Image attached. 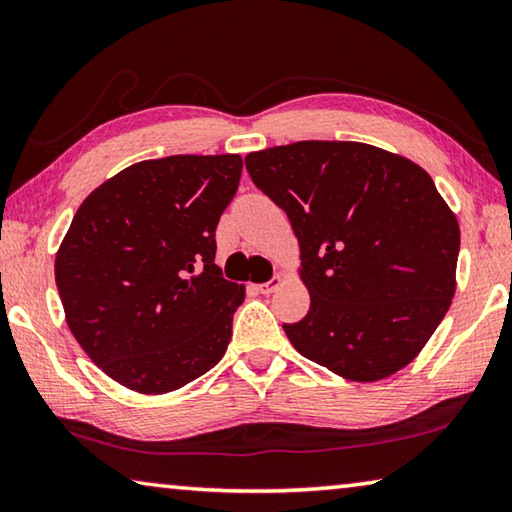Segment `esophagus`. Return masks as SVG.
Instances as JSON below:
<instances>
[{
	"mask_svg": "<svg viewBox=\"0 0 512 512\" xmlns=\"http://www.w3.org/2000/svg\"><path fill=\"white\" fill-rule=\"evenodd\" d=\"M282 275H275L273 280H268V282H264V284H257V291L259 293H273L275 289H280L282 287Z\"/></svg>",
	"mask_w": 512,
	"mask_h": 512,
	"instance_id": "34e87169",
	"label": "esophagus"
}]
</instances>
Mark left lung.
Segmentation results:
<instances>
[{
	"label": "left lung",
	"instance_id": "8db88e82",
	"mask_svg": "<svg viewBox=\"0 0 512 512\" xmlns=\"http://www.w3.org/2000/svg\"><path fill=\"white\" fill-rule=\"evenodd\" d=\"M287 212L311 305L284 325L302 357L379 381L418 357L456 291L461 230L427 171L363 142H293L246 155Z\"/></svg>",
	"mask_w": 512,
	"mask_h": 512
}]
</instances>
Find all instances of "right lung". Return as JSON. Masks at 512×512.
I'll return each instance as SVG.
<instances>
[{
  "mask_svg": "<svg viewBox=\"0 0 512 512\" xmlns=\"http://www.w3.org/2000/svg\"><path fill=\"white\" fill-rule=\"evenodd\" d=\"M241 155L131 164L76 210L56 253L65 320L85 354L144 395L183 388L223 359L246 289L214 264Z\"/></svg>",
  "mask_w": 512,
  "mask_h": 512,
  "instance_id": "1",
  "label": "right lung"
}]
</instances>
